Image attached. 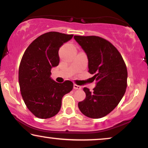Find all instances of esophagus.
Here are the masks:
<instances>
[{"label": "esophagus", "instance_id": "34e87169", "mask_svg": "<svg viewBox=\"0 0 148 148\" xmlns=\"http://www.w3.org/2000/svg\"><path fill=\"white\" fill-rule=\"evenodd\" d=\"M74 89H76V90H80V89H81L82 88V87L80 86H78V85H77V84H74Z\"/></svg>", "mask_w": 148, "mask_h": 148}]
</instances>
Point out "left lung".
Returning <instances> with one entry per match:
<instances>
[{
  "instance_id": "1",
  "label": "left lung",
  "mask_w": 148,
  "mask_h": 148,
  "mask_svg": "<svg viewBox=\"0 0 148 148\" xmlns=\"http://www.w3.org/2000/svg\"><path fill=\"white\" fill-rule=\"evenodd\" d=\"M88 60V72L95 74L92 91L84 87L86 98L78 103L84 115L100 119L110 113L121 101L127 86V69L119 51L109 41L95 36H74Z\"/></svg>"
}]
</instances>
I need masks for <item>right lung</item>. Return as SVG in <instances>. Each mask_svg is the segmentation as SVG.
Instances as JSON below:
<instances>
[{
	"instance_id": "1",
	"label": "right lung",
	"mask_w": 148,
	"mask_h": 148,
	"mask_svg": "<svg viewBox=\"0 0 148 148\" xmlns=\"http://www.w3.org/2000/svg\"><path fill=\"white\" fill-rule=\"evenodd\" d=\"M74 35L49 32L29 45L19 68L21 94L28 110L35 116L46 119L60 110L62 99L73 88L66 80L58 83L51 78V70L60 63L59 49Z\"/></svg>"
}]
</instances>
